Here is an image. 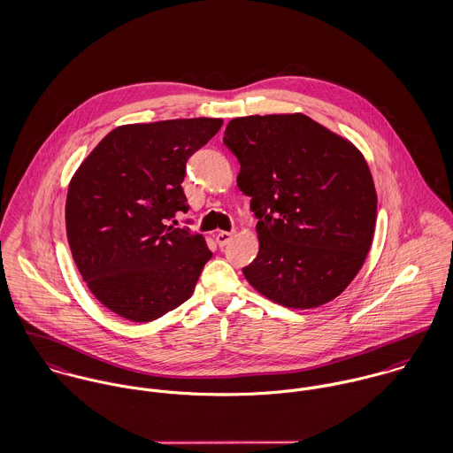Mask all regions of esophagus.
I'll return each instance as SVG.
<instances>
[{"mask_svg":"<svg viewBox=\"0 0 453 453\" xmlns=\"http://www.w3.org/2000/svg\"><path fill=\"white\" fill-rule=\"evenodd\" d=\"M232 237H234L232 232H218V234L214 235V239H216V242H218L219 248L226 246V244L232 241Z\"/></svg>","mask_w":453,"mask_h":453,"instance_id":"1","label":"esophagus"}]
</instances>
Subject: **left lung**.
I'll use <instances>...</instances> for the list:
<instances>
[{"instance_id":"8db88e82","label":"left lung","mask_w":453,"mask_h":453,"mask_svg":"<svg viewBox=\"0 0 453 453\" xmlns=\"http://www.w3.org/2000/svg\"><path fill=\"white\" fill-rule=\"evenodd\" d=\"M223 142L258 218V257L242 268L248 282L289 309L334 300L375 235L377 192L363 153L303 113L234 119Z\"/></svg>"}]
</instances>
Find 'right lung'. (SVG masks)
<instances>
[{
  "instance_id": "1",
  "label": "right lung",
  "mask_w": 453,
  "mask_h": 453,
  "mask_svg": "<svg viewBox=\"0 0 453 453\" xmlns=\"http://www.w3.org/2000/svg\"><path fill=\"white\" fill-rule=\"evenodd\" d=\"M221 126L205 117L120 126L73 174L69 250L90 293L117 316L150 323L194 295L212 253L203 235L165 223L188 211L187 160Z\"/></svg>"
}]
</instances>
